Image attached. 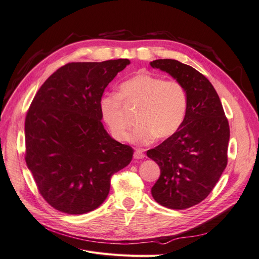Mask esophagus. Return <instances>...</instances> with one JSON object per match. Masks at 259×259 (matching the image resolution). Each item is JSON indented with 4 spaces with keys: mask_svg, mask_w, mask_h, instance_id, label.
<instances>
[{
    "mask_svg": "<svg viewBox=\"0 0 259 259\" xmlns=\"http://www.w3.org/2000/svg\"><path fill=\"white\" fill-rule=\"evenodd\" d=\"M134 158L137 159V160L144 159L145 158V154H144L143 150H139V149H137V150L134 152Z\"/></svg>",
    "mask_w": 259,
    "mask_h": 259,
    "instance_id": "esophagus-1",
    "label": "esophagus"
}]
</instances>
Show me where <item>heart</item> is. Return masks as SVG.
I'll use <instances>...</instances> for the list:
<instances>
[{"mask_svg": "<svg viewBox=\"0 0 259 259\" xmlns=\"http://www.w3.org/2000/svg\"><path fill=\"white\" fill-rule=\"evenodd\" d=\"M127 108L138 109L137 127L130 137L138 146L151 144L155 138L167 139L180 128L188 109L184 85L175 80L165 81L149 72H139L120 85V93H108L100 98L99 109L113 138H128L131 121Z\"/></svg>", "mask_w": 259, "mask_h": 259, "instance_id": "b5f03b06", "label": "heart"}]
</instances>
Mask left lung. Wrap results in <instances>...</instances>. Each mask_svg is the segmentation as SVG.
<instances>
[{
  "instance_id": "obj_1",
  "label": "left lung",
  "mask_w": 259,
  "mask_h": 259,
  "mask_svg": "<svg viewBox=\"0 0 259 259\" xmlns=\"http://www.w3.org/2000/svg\"><path fill=\"white\" fill-rule=\"evenodd\" d=\"M150 65L182 83L188 95L182 126L147 151L161 169L151 193L163 206L189 208L207 197L227 166L229 123L214 86L198 70L175 59H156Z\"/></svg>"
}]
</instances>
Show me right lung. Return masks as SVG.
Wrapping results in <instances>:
<instances>
[{"mask_svg":"<svg viewBox=\"0 0 259 259\" xmlns=\"http://www.w3.org/2000/svg\"><path fill=\"white\" fill-rule=\"evenodd\" d=\"M128 59L69 62L35 94L28 110L26 163L51 206L80 215L101 205L116 171L132 161V147L116 142L101 123L99 101Z\"/></svg>","mask_w":259,"mask_h":259,"instance_id":"obj_1","label":"right lung"}]
</instances>
